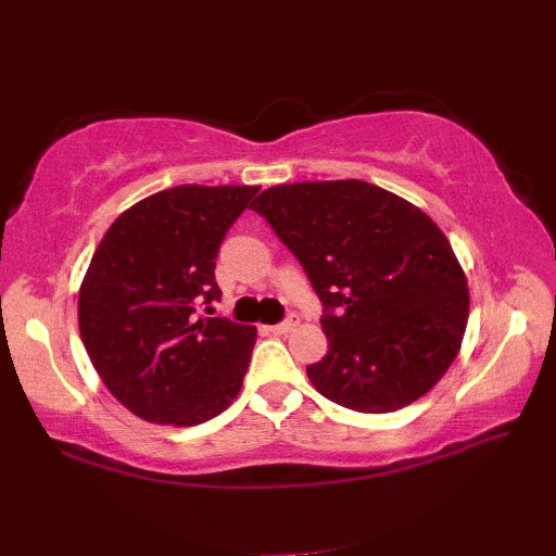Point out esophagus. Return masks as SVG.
Segmentation results:
<instances>
[{"mask_svg": "<svg viewBox=\"0 0 556 556\" xmlns=\"http://www.w3.org/2000/svg\"><path fill=\"white\" fill-rule=\"evenodd\" d=\"M295 327H298V319L290 317V319H286V321L274 324V327H268V331L276 333V337H282V333H290Z\"/></svg>", "mask_w": 556, "mask_h": 556, "instance_id": "34e87169", "label": "esophagus"}]
</instances>
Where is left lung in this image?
<instances>
[{
    "label": "left lung",
    "instance_id": "left-lung-1",
    "mask_svg": "<svg viewBox=\"0 0 556 556\" xmlns=\"http://www.w3.org/2000/svg\"><path fill=\"white\" fill-rule=\"evenodd\" d=\"M251 211L295 254L324 305L329 351L307 365L319 394L387 414L435 387L463 345L469 290L431 217L358 179L266 188Z\"/></svg>",
    "mask_w": 556,
    "mask_h": 556
}]
</instances>
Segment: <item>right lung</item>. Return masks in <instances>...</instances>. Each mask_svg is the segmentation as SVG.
<instances>
[{"label":"right lung","instance_id":"obj_1","mask_svg":"<svg viewBox=\"0 0 556 556\" xmlns=\"http://www.w3.org/2000/svg\"><path fill=\"white\" fill-rule=\"evenodd\" d=\"M258 186H174L115 217L79 288V333L103 384L150 424L198 426L237 400L256 327L201 317L215 258Z\"/></svg>","mask_w":556,"mask_h":556}]
</instances>
